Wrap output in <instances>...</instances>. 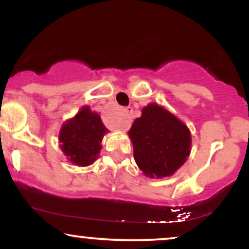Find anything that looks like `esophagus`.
<instances>
[{"mask_svg":"<svg viewBox=\"0 0 249 249\" xmlns=\"http://www.w3.org/2000/svg\"><path fill=\"white\" fill-rule=\"evenodd\" d=\"M124 112H125V116L124 118L122 119L121 123L118 124L119 128H122V130H127L128 127H130L131 125V122H132V113H133V108L131 107H127L124 108Z\"/></svg>","mask_w":249,"mask_h":249,"instance_id":"esophagus-1","label":"esophagus"}]
</instances>
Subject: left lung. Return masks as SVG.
<instances>
[{"label":"left lung","instance_id":"1","mask_svg":"<svg viewBox=\"0 0 249 249\" xmlns=\"http://www.w3.org/2000/svg\"><path fill=\"white\" fill-rule=\"evenodd\" d=\"M134 160L144 174L162 178L176 172L190 156L191 133L181 123L158 104L142 108L128 132Z\"/></svg>","mask_w":249,"mask_h":249}]
</instances>
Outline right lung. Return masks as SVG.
<instances>
[{"mask_svg":"<svg viewBox=\"0 0 249 249\" xmlns=\"http://www.w3.org/2000/svg\"><path fill=\"white\" fill-rule=\"evenodd\" d=\"M107 131L101 117L84 107L75 118L63 125L59 133L62 151L73 164L88 166L96 160Z\"/></svg>","mask_w":249,"mask_h":249,"instance_id":"obj_1","label":"right lung"}]
</instances>
